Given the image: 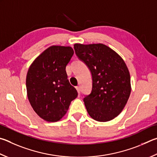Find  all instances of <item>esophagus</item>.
<instances>
[{"label":"esophagus","mask_w":157,"mask_h":157,"mask_svg":"<svg viewBox=\"0 0 157 157\" xmlns=\"http://www.w3.org/2000/svg\"><path fill=\"white\" fill-rule=\"evenodd\" d=\"M76 89H77V90H78V93L79 95V93H80V88H79V86H76Z\"/></svg>","instance_id":"obj_1"}]
</instances>
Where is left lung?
I'll use <instances>...</instances> for the list:
<instances>
[{"label": "left lung", "instance_id": "8db88e82", "mask_svg": "<svg viewBox=\"0 0 157 157\" xmlns=\"http://www.w3.org/2000/svg\"><path fill=\"white\" fill-rule=\"evenodd\" d=\"M74 49L92 74V91L84 98L88 115L101 122L115 119L123 110L131 92L130 72L123 58L101 43H76Z\"/></svg>", "mask_w": 157, "mask_h": 157}]
</instances>
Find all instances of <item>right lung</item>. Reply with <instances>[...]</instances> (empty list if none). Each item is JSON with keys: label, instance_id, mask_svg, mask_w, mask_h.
I'll use <instances>...</instances> for the list:
<instances>
[{"label": "right lung", "instance_id": "1", "mask_svg": "<svg viewBox=\"0 0 157 157\" xmlns=\"http://www.w3.org/2000/svg\"><path fill=\"white\" fill-rule=\"evenodd\" d=\"M73 53L71 47L53 45L34 59L27 71L28 99L36 113L45 121L60 120L71 101L78 97L66 72Z\"/></svg>", "mask_w": 157, "mask_h": 157}]
</instances>
